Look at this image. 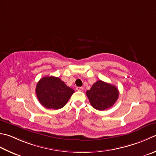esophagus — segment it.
Segmentation results:
<instances>
[{
  "mask_svg": "<svg viewBox=\"0 0 156 156\" xmlns=\"http://www.w3.org/2000/svg\"><path fill=\"white\" fill-rule=\"evenodd\" d=\"M76 90H77L78 91H82V90H83V88H82V87H76Z\"/></svg>",
  "mask_w": 156,
  "mask_h": 156,
  "instance_id": "esophagus-1",
  "label": "esophagus"
}]
</instances>
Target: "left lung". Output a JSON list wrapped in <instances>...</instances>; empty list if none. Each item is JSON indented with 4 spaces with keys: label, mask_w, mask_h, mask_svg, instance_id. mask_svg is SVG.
<instances>
[{
    "label": "left lung",
    "mask_w": 156,
    "mask_h": 156,
    "mask_svg": "<svg viewBox=\"0 0 156 156\" xmlns=\"http://www.w3.org/2000/svg\"><path fill=\"white\" fill-rule=\"evenodd\" d=\"M86 94L91 105L97 110L102 111L114 104L118 98L119 91L114 85L98 80Z\"/></svg>",
    "instance_id": "1"
}]
</instances>
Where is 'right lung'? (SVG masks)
<instances>
[{
  "mask_svg": "<svg viewBox=\"0 0 156 156\" xmlns=\"http://www.w3.org/2000/svg\"><path fill=\"white\" fill-rule=\"evenodd\" d=\"M74 93V90L59 78L52 76L41 78L36 87L38 101L47 109L62 108Z\"/></svg>",
  "mask_w": 156,
  "mask_h": 156,
  "instance_id": "add662e5",
  "label": "right lung"
}]
</instances>
